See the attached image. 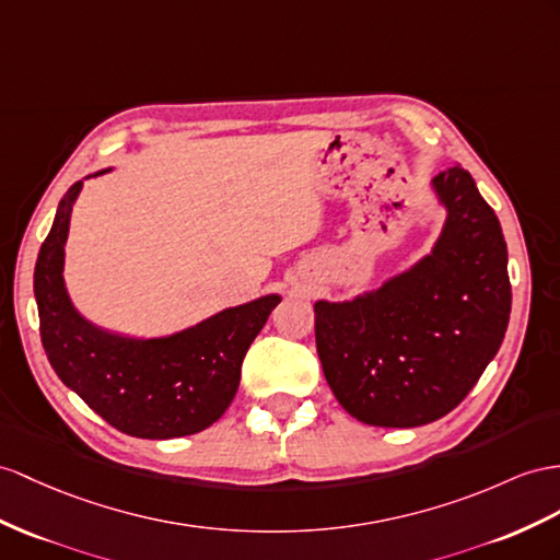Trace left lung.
I'll use <instances>...</instances> for the list:
<instances>
[{
    "label": "left lung",
    "instance_id": "1",
    "mask_svg": "<svg viewBox=\"0 0 560 560\" xmlns=\"http://www.w3.org/2000/svg\"><path fill=\"white\" fill-rule=\"evenodd\" d=\"M433 186L447 208L433 253L374 293L314 305L324 376L366 425L442 419L478 383L509 326V253L494 210L462 165Z\"/></svg>",
    "mask_w": 560,
    "mask_h": 560
}]
</instances>
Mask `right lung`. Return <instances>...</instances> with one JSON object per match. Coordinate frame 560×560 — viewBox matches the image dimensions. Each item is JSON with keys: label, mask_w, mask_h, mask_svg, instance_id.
I'll use <instances>...</instances> for the list:
<instances>
[{"label": "right lung", "mask_w": 560, "mask_h": 560, "mask_svg": "<svg viewBox=\"0 0 560 560\" xmlns=\"http://www.w3.org/2000/svg\"><path fill=\"white\" fill-rule=\"evenodd\" d=\"M80 189L82 182H75L61 198L35 265L39 336L49 364L120 433L147 440L200 433L232 405L243 357L281 298L229 307L167 338L132 340L102 331L80 317L63 285V246Z\"/></svg>", "instance_id": "right-lung-1"}]
</instances>
